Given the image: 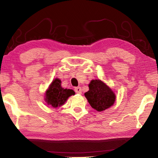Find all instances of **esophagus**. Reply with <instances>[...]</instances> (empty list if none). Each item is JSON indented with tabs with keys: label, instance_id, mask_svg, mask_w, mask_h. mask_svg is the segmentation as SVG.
I'll return each instance as SVG.
<instances>
[{
	"label": "esophagus",
	"instance_id": "1",
	"mask_svg": "<svg viewBox=\"0 0 158 158\" xmlns=\"http://www.w3.org/2000/svg\"><path fill=\"white\" fill-rule=\"evenodd\" d=\"M74 91H75V93H77V94H81L82 93L81 88V87H76L75 89H74Z\"/></svg>",
	"mask_w": 158,
	"mask_h": 158
}]
</instances>
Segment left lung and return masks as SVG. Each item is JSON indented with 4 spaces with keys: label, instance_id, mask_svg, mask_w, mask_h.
<instances>
[{
    "label": "left lung",
    "instance_id": "8db88e82",
    "mask_svg": "<svg viewBox=\"0 0 158 158\" xmlns=\"http://www.w3.org/2000/svg\"><path fill=\"white\" fill-rule=\"evenodd\" d=\"M89 87V90L84 95L93 109L102 111L114 105L116 95L105 83L99 79L92 80Z\"/></svg>",
    "mask_w": 158,
    "mask_h": 158
}]
</instances>
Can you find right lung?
Wrapping results in <instances>:
<instances>
[{"mask_svg":"<svg viewBox=\"0 0 158 158\" xmlns=\"http://www.w3.org/2000/svg\"><path fill=\"white\" fill-rule=\"evenodd\" d=\"M60 83V79H55L45 94V100L47 104L54 108L63 105L69 96L75 94L73 90L63 89Z\"/></svg>","mask_w":158,"mask_h":158,"instance_id":"right-lung-1","label":"right lung"}]
</instances>
